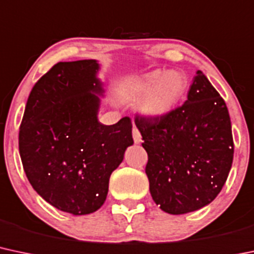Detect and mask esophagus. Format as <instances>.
<instances>
[{
	"label": "esophagus",
	"instance_id": "esophagus-1",
	"mask_svg": "<svg viewBox=\"0 0 254 254\" xmlns=\"http://www.w3.org/2000/svg\"><path fill=\"white\" fill-rule=\"evenodd\" d=\"M132 137H133V142H135L136 144L141 143V141H142L141 133H140V131H138L137 127H133V129H132Z\"/></svg>",
	"mask_w": 254,
	"mask_h": 254
}]
</instances>
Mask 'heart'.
Returning a JSON list of instances; mask_svg holds the SVG:
<instances>
[{
	"label": "heart",
	"instance_id": "obj_1",
	"mask_svg": "<svg viewBox=\"0 0 254 254\" xmlns=\"http://www.w3.org/2000/svg\"><path fill=\"white\" fill-rule=\"evenodd\" d=\"M188 89V77L182 71L154 69L140 76L127 77L121 83L118 95L123 101L140 104V112L147 118L169 116Z\"/></svg>",
	"mask_w": 254,
	"mask_h": 254
}]
</instances>
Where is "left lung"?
Masks as SVG:
<instances>
[{
    "label": "left lung",
    "mask_w": 254,
    "mask_h": 254,
    "mask_svg": "<svg viewBox=\"0 0 254 254\" xmlns=\"http://www.w3.org/2000/svg\"><path fill=\"white\" fill-rule=\"evenodd\" d=\"M188 99L163 118H138L153 200L164 212L183 214L211 204L222 190L234 157L227 105L201 71Z\"/></svg>",
    "instance_id": "obj_1"
}]
</instances>
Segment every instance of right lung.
Returning a JSON list of instances; mask_svg holds the SVG:
<instances>
[{
  "label": "right lung",
  "mask_w": 254,
  "mask_h": 254,
  "mask_svg": "<svg viewBox=\"0 0 254 254\" xmlns=\"http://www.w3.org/2000/svg\"><path fill=\"white\" fill-rule=\"evenodd\" d=\"M97 60L58 63L36 83L19 131L32 188L58 210L82 216L104 205L111 174L132 146V124L97 119L105 89Z\"/></svg>",
  "instance_id": "right-lung-1"
}]
</instances>
